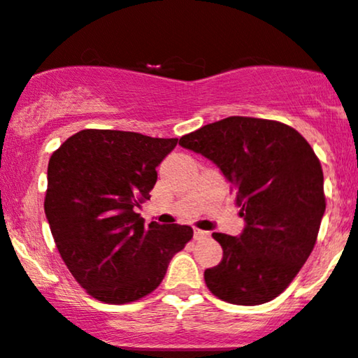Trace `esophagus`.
Here are the masks:
<instances>
[{
	"label": "esophagus",
	"instance_id": "1",
	"mask_svg": "<svg viewBox=\"0 0 358 358\" xmlns=\"http://www.w3.org/2000/svg\"><path fill=\"white\" fill-rule=\"evenodd\" d=\"M194 238L197 239V241H200V239H207L209 238V233H207V231H202V229H195Z\"/></svg>",
	"mask_w": 358,
	"mask_h": 358
}]
</instances>
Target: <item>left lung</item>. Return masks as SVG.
<instances>
[{
    "mask_svg": "<svg viewBox=\"0 0 358 358\" xmlns=\"http://www.w3.org/2000/svg\"><path fill=\"white\" fill-rule=\"evenodd\" d=\"M219 166L241 207L239 236L214 233L219 265L203 272L215 297L238 306L275 299L316 245L326 209L323 170L296 129L277 120L227 117L180 139Z\"/></svg>",
    "mask_w": 358,
    "mask_h": 358,
    "instance_id": "1",
    "label": "left lung"
}]
</instances>
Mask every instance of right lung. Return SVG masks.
I'll use <instances>...</instances> for the list:
<instances>
[{
    "label": "right lung",
    "instance_id": "add662e5",
    "mask_svg": "<svg viewBox=\"0 0 358 358\" xmlns=\"http://www.w3.org/2000/svg\"><path fill=\"white\" fill-rule=\"evenodd\" d=\"M176 143L85 129L50 156L44 200L50 233L69 272L95 299L125 304L151 294L194 236L190 226H144L136 212Z\"/></svg>",
    "mask_w": 358,
    "mask_h": 358
}]
</instances>
